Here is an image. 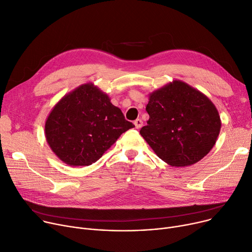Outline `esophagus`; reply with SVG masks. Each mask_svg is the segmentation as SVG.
Segmentation results:
<instances>
[{
  "instance_id": "esophagus-1",
  "label": "esophagus",
  "mask_w": 252,
  "mask_h": 252,
  "mask_svg": "<svg viewBox=\"0 0 252 252\" xmlns=\"http://www.w3.org/2000/svg\"><path fill=\"white\" fill-rule=\"evenodd\" d=\"M133 125H134L135 128H141V127L143 126V121H142V120H140V119L135 120V121H134V123H133Z\"/></svg>"
}]
</instances>
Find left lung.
<instances>
[{
    "instance_id": "obj_1",
    "label": "left lung",
    "mask_w": 252,
    "mask_h": 252,
    "mask_svg": "<svg viewBox=\"0 0 252 252\" xmlns=\"http://www.w3.org/2000/svg\"><path fill=\"white\" fill-rule=\"evenodd\" d=\"M150 119L140 130L157 156L173 167L199 162L214 147L221 121L213 102L187 83L174 80L150 94Z\"/></svg>"
}]
</instances>
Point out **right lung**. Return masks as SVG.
<instances>
[{"label":"right lung","mask_w":252,"mask_h":252,"mask_svg":"<svg viewBox=\"0 0 252 252\" xmlns=\"http://www.w3.org/2000/svg\"><path fill=\"white\" fill-rule=\"evenodd\" d=\"M133 126L107 94L86 83L56 103L45 124V136L62 162L89 166Z\"/></svg>","instance_id":"add662e5"}]
</instances>
